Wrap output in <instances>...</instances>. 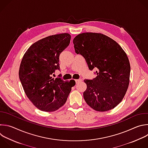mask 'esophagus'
I'll return each mask as SVG.
<instances>
[{
    "mask_svg": "<svg viewBox=\"0 0 148 148\" xmlns=\"http://www.w3.org/2000/svg\"><path fill=\"white\" fill-rule=\"evenodd\" d=\"M82 80L81 79H75V83L76 84H78V83H79V82H81Z\"/></svg>",
    "mask_w": 148,
    "mask_h": 148,
    "instance_id": "esophagus-1",
    "label": "esophagus"
}]
</instances>
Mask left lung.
<instances>
[{
    "instance_id": "obj_1",
    "label": "left lung",
    "mask_w": 148,
    "mask_h": 148,
    "mask_svg": "<svg viewBox=\"0 0 148 148\" xmlns=\"http://www.w3.org/2000/svg\"><path fill=\"white\" fill-rule=\"evenodd\" d=\"M73 43L75 53L84 58L89 69H97L95 78L84 80L86 103L98 112L113 109L128 88L131 67L127 54L115 40L100 33L78 34Z\"/></svg>"
}]
</instances>
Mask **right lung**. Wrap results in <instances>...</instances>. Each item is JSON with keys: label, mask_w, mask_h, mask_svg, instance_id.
<instances>
[{"label": "right lung", "mask_w": 148, "mask_h": 148, "mask_svg": "<svg viewBox=\"0 0 148 148\" xmlns=\"http://www.w3.org/2000/svg\"><path fill=\"white\" fill-rule=\"evenodd\" d=\"M67 33L51 35L33 43L25 53L19 69V78L30 101L43 112H55L66 103L73 79L64 81L52 78L59 70L60 54L69 45Z\"/></svg>", "instance_id": "1"}]
</instances>
